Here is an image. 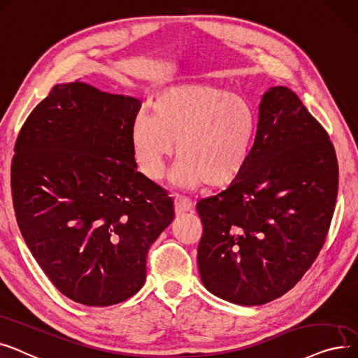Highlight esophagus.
<instances>
[{
    "label": "esophagus",
    "mask_w": 358,
    "mask_h": 358,
    "mask_svg": "<svg viewBox=\"0 0 358 358\" xmlns=\"http://www.w3.org/2000/svg\"><path fill=\"white\" fill-rule=\"evenodd\" d=\"M192 208V202L191 199L185 198V196H178L175 199V211L176 214H183V213H188Z\"/></svg>",
    "instance_id": "esophagus-1"
}]
</instances>
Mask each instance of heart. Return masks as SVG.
<instances>
[{
	"label": "heart",
	"mask_w": 358,
	"mask_h": 358,
	"mask_svg": "<svg viewBox=\"0 0 358 358\" xmlns=\"http://www.w3.org/2000/svg\"><path fill=\"white\" fill-rule=\"evenodd\" d=\"M257 128L246 99L210 84H179L157 93L151 115L135 117L131 143L143 173L152 180L163 176L176 144L179 185L223 188L243 173Z\"/></svg>",
	"instance_id": "b5f03b06"
}]
</instances>
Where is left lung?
I'll list each match as a JSON object with an SVG mask.
<instances>
[{"mask_svg": "<svg viewBox=\"0 0 358 358\" xmlns=\"http://www.w3.org/2000/svg\"><path fill=\"white\" fill-rule=\"evenodd\" d=\"M336 194L329 135L294 92L271 87L243 173L196 203L203 287L241 306L265 304L292 290L325 243Z\"/></svg>", "mask_w": 358, "mask_h": 358, "instance_id": "left-lung-1", "label": "left lung"}]
</instances>
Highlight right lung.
I'll use <instances>...</instances> for the list:
<instances>
[{
    "instance_id": "add662e5",
    "label": "right lung",
    "mask_w": 358,
    "mask_h": 358,
    "mask_svg": "<svg viewBox=\"0 0 358 358\" xmlns=\"http://www.w3.org/2000/svg\"><path fill=\"white\" fill-rule=\"evenodd\" d=\"M135 97L87 83L57 84L20 129L11 163L17 224L58 290L110 306L145 281L150 246L173 221V199L137 170Z\"/></svg>"
}]
</instances>
